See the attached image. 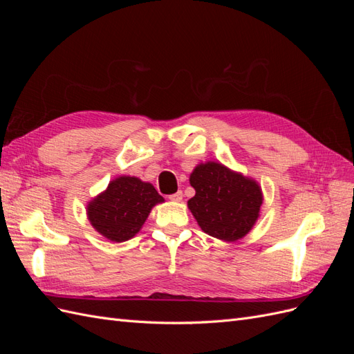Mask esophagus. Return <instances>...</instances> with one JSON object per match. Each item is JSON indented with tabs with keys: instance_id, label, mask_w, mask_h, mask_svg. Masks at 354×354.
Masks as SVG:
<instances>
[{
	"instance_id": "1",
	"label": "esophagus",
	"mask_w": 354,
	"mask_h": 354,
	"mask_svg": "<svg viewBox=\"0 0 354 354\" xmlns=\"http://www.w3.org/2000/svg\"><path fill=\"white\" fill-rule=\"evenodd\" d=\"M168 198H169V201H173V202H180L181 199H183V192L178 190V192H176V194L169 195Z\"/></svg>"
}]
</instances>
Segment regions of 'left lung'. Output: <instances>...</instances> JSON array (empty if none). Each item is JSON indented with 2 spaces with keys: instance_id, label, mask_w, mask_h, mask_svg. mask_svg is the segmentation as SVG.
<instances>
[{
  "instance_id": "obj_1",
  "label": "left lung",
  "mask_w": 354,
  "mask_h": 354,
  "mask_svg": "<svg viewBox=\"0 0 354 354\" xmlns=\"http://www.w3.org/2000/svg\"><path fill=\"white\" fill-rule=\"evenodd\" d=\"M190 185L196 194L187 207L209 236L234 242L260 217L263 194L259 183L220 162L199 164L190 174Z\"/></svg>"
}]
</instances>
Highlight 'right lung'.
Returning <instances> with one entry per match:
<instances>
[{
    "instance_id": "add662e5",
    "label": "right lung",
    "mask_w": 354,
    "mask_h": 354,
    "mask_svg": "<svg viewBox=\"0 0 354 354\" xmlns=\"http://www.w3.org/2000/svg\"><path fill=\"white\" fill-rule=\"evenodd\" d=\"M164 202L151 183L140 178L121 176L112 180L103 194L87 205L91 226L106 239L124 242L140 232L149 212Z\"/></svg>"
}]
</instances>
